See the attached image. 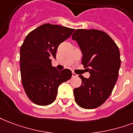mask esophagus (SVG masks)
Instances as JSON below:
<instances>
[{
  "mask_svg": "<svg viewBox=\"0 0 133 133\" xmlns=\"http://www.w3.org/2000/svg\"><path fill=\"white\" fill-rule=\"evenodd\" d=\"M72 77H77V75L72 72Z\"/></svg>",
  "mask_w": 133,
  "mask_h": 133,
  "instance_id": "esophagus-1",
  "label": "esophagus"
}]
</instances>
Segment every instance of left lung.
Returning <instances> with one entry per match:
<instances>
[{"mask_svg":"<svg viewBox=\"0 0 133 133\" xmlns=\"http://www.w3.org/2000/svg\"><path fill=\"white\" fill-rule=\"evenodd\" d=\"M79 44L82 63L89 68V79L79 75L82 85L74 89L76 103L84 109L100 107L111 95L120 68V51L109 35L102 30L77 29L72 35Z\"/></svg>","mask_w":133,"mask_h":133,"instance_id":"obj_1","label":"left lung"}]
</instances>
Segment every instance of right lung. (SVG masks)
Returning a JSON list of instances; mask_svg holds the SVG:
<instances>
[{
  "label": "right lung",
  "mask_w": 133,
  "mask_h": 133,
  "mask_svg": "<svg viewBox=\"0 0 133 133\" xmlns=\"http://www.w3.org/2000/svg\"><path fill=\"white\" fill-rule=\"evenodd\" d=\"M75 29L45 24L26 36L20 49L22 83L26 95L36 105L45 106L56 100L58 87L72 77L68 69L58 70L51 65L58 46Z\"/></svg>",
  "instance_id": "1"
}]
</instances>
